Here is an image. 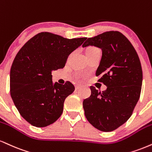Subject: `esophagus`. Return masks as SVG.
I'll use <instances>...</instances> for the list:
<instances>
[{
	"label": "esophagus",
	"instance_id": "34e87169",
	"mask_svg": "<svg viewBox=\"0 0 152 152\" xmlns=\"http://www.w3.org/2000/svg\"><path fill=\"white\" fill-rule=\"evenodd\" d=\"M81 88H82V86H81V85H76V86H75V88H76V91L78 90V89Z\"/></svg>",
	"mask_w": 152,
	"mask_h": 152
}]
</instances>
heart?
Segmentation results:
<instances>
[{
    "instance_id": "b5f03b06",
    "label": "heart",
    "mask_w": 152,
    "mask_h": 152,
    "mask_svg": "<svg viewBox=\"0 0 152 152\" xmlns=\"http://www.w3.org/2000/svg\"><path fill=\"white\" fill-rule=\"evenodd\" d=\"M96 49V47H88V48L87 49V50H86V51H88V50H91V49Z\"/></svg>"
}]
</instances>
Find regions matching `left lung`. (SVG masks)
<instances>
[{
	"label": "left lung",
	"mask_w": 152,
	"mask_h": 152,
	"mask_svg": "<svg viewBox=\"0 0 152 152\" xmlns=\"http://www.w3.org/2000/svg\"><path fill=\"white\" fill-rule=\"evenodd\" d=\"M94 46L102 50L97 69L98 81L107 86L100 92L91 86V95L83 100L85 116L103 132H111L130 118L137 103L142 84V69L137 53L130 42L118 31H109L88 38L83 47Z\"/></svg>",
	"instance_id": "left-lung-1"
}]
</instances>
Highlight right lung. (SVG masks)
Segmentation results:
<instances>
[{
    "label": "right lung",
    "mask_w": 152,
    "mask_h": 152,
    "mask_svg": "<svg viewBox=\"0 0 152 152\" xmlns=\"http://www.w3.org/2000/svg\"><path fill=\"white\" fill-rule=\"evenodd\" d=\"M86 37L66 39L41 32L20 49L10 69V96L20 115L32 125L45 127L56 121L75 88L53 83L52 71L63 69L69 54Z\"/></svg>",
    "instance_id": "1"
}]
</instances>
